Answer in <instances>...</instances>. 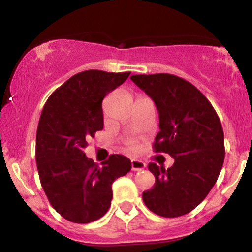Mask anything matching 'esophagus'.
Listing matches in <instances>:
<instances>
[{
	"instance_id": "1",
	"label": "esophagus",
	"mask_w": 252,
	"mask_h": 252,
	"mask_svg": "<svg viewBox=\"0 0 252 252\" xmlns=\"http://www.w3.org/2000/svg\"><path fill=\"white\" fill-rule=\"evenodd\" d=\"M146 167V164L144 161L138 160V159H132L131 160V170L132 171H142Z\"/></svg>"
}]
</instances>
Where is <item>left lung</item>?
Wrapping results in <instances>:
<instances>
[{
	"label": "left lung",
	"mask_w": 252,
	"mask_h": 252,
	"mask_svg": "<svg viewBox=\"0 0 252 252\" xmlns=\"http://www.w3.org/2000/svg\"><path fill=\"white\" fill-rule=\"evenodd\" d=\"M131 80L154 100L159 113L156 152L174 159L167 170L149 164L156 183L143 192V201L163 218H178L203 201L218 180L224 161V135L212 103L183 78L158 73Z\"/></svg>",
	"instance_id": "1"
}]
</instances>
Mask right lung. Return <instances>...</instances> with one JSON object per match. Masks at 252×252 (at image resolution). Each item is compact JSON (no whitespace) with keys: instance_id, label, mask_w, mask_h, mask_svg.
Masks as SVG:
<instances>
[{"instance_id":"1","label":"right lung","mask_w":252,"mask_h":252,"mask_svg":"<svg viewBox=\"0 0 252 252\" xmlns=\"http://www.w3.org/2000/svg\"><path fill=\"white\" fill-rule=\"evenodd\" d=\"M130 72L88 69L69 78L47 98L36 137L41 187L63 219L89 223L111 205V185L131 170V161L111 155L98 166L86 157L88 139L103 129L102 100L128 79Z\"/></svg>"}]
</instances>
